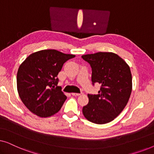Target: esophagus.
Wrapping results in <instances>:
<instances>
[{
	"label": "esophagus",
	"instance_id": "34e87169",
	"mask_svg": "<svg viewBox=\"0 0 154 154\" xmlns=\"http://www.w3.org/2000/svg\"><path fill=\"white\" fill-rule=\"evenodd\" d=\"M71 94H72L73 96H79L81 94H80V93H75V92H72Z\"/></svg>",
	"mask_w": 154,
	"mask_h": 154
}]
</instances>
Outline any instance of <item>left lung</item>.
<instances>
[{
    "mask_svg": "<svg viewBox=\"0 0 154 154\" xmlns=\"http://www.w3.org/2000/svg\"><path fill=\"white\" fill-rule=\"evenodd\" d=\"M92 67V81L101 85L98 94H88L89 102L83 113L88 121L105 124L114 120L122 112L132 89L129 65L111 52H99L82 56Z\"/></svg>",
    "mask_w": 154,
    "mask_h": 154,
    "instance_id": "left-lung-1",
    "label": "left lung"
}]
</instances>
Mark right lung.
Wrapping results in <instances>:
<instances>
[{
	"mask_svg": "<svg viewBox=\"0 0 154 154\" xmlns=\"http://www.w3.org/2000/svg\"><path fill=\"white\" fill-rule=\"evenodd\" d=\"M74 54L56 50L33 52L20 64L17 74L19 96L31 112L42 118L55 114L66 100L57 85V75Z\"/></svg>",
	"mask_w": 154,
	"mask_h": 154,
	"instance_id": "add662e5",
	"label": "right lung"
}]
</instances>
